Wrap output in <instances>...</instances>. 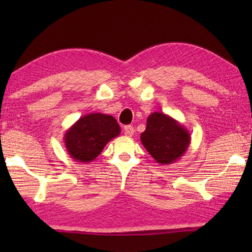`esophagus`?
Returning <instances> with one entry per match:
<instances>
[{
  "label": "esophagus",
  "mask_w": 252,
  "mask_h": 252,
  "mask_svg": "<svg viewBox=\"0 0 252 252\" xmlns=\"http://www.w3.org/2000/svg\"><path fill=\"white\" fill-rule=\"evenodd\" d=\"M125 134L126 136H132L133 134H134V127H133L132 126H125Z\"/></svg>",
  "instance_id": "34e87169"
}]
</instances>
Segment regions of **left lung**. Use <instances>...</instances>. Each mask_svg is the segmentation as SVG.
Listing matches in <instances>:
<instances>
[{
    "label": "left lung",
    "mask_w": 252,
    "mask_h": 252,
    "mask_svg": "<svg viewBox=\"0 0 252 252\" xmlns=\"http://www.w3.org/2000/svg\"><path fill=\"white\" fill-rule=\"evenodd\" d=\"M141 142L159 164H171L183 156L189 147V131L161 111L148 116Z\"/></svg>",
    "instance_id": "left-lung-1"
}]
</instances>
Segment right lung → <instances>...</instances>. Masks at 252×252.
<instances>
[{"label": "right lung", "mask_w": 252, "mask_h": 252, "mask_svg": "<svg viewBox=\"0 0 252 252\" xmlns=\"http://www.w3.org/2000/svg\"><path fill=\"white\" fill-rule=\"evenodd\" d=\"M120 132V126L114 117L96 112L85 115L74 122L63 134V143L73 160L89 163Z\"/></svg>", "instance_id": "right-lung-1"}]
</instances>
